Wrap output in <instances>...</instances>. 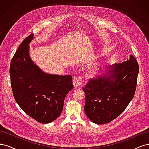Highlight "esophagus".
Segmentation results:
<instances>
[{"mask_svg":"<svg viewBox=\"0 0 149 149\" xmlns=\"http://www.w3.org/2000/svg\"><path fill=\"white\" fill-rule=\"evenodd\" d=\"M82 81V78L81 77H78V78H74L73 80V83L74 87L79 86L81 84Z\"/></svg>","mask_w":149,"mask_h":149,"instance_id":"1","label":"esophagus"}]
</instances>
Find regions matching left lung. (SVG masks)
<instances>
[{
  "instance_id": "left-lung-1",
  "label": "left lung",
  "mask_w": 149,
  "mask_h": 149,
  "mask_svg": "<svg viewBox=\"0 0 149 149\" xmlns=\"http://www.w3.org/2000/svg\"><path fill=\"white\" fill-rule=\"evenodd\" d=\"M139 68L132 55L122 63H114L83 88L85 93L84 112L89 119L104 124L117 118L134 97Z\"/></svg>"
}]
</instances>
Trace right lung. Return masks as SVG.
Listing matches in <instances>:
<instances>
[{
    "mask_svg": "<svg viewBox=\"0 0 149 149\" xmlns=\"http://www.w3.org/2000/svg\"><path fill=\"white\" fill-rule=\"evenodd\" d=\"M25 38L10 63V83L17 103L26 114L42 124L55 120L61 114L64 100L73 88L72 76L47 73L31 60L30 43Z\"/></svg>",
    "mask_w": 149,
    "mask_h": 149,
    "instance_id": "obj_1",
    "label": "right lung"
}]
</instances>
